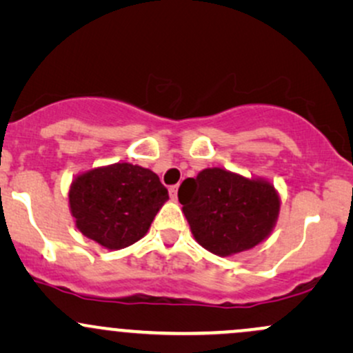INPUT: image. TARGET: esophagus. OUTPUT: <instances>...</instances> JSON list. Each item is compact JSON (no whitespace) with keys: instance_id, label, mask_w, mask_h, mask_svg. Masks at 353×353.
I'll return each instance as SVG.
<instances>
[{"instance_id":"34e87169","label":"esophagus","mask_w":353,"mask_h":353,"mask_svg":"<svg viewBox=\"0 0 353 353\" xmlns=\"http://www.w3.org/2000/svg\"><path fill=\"white\" fill-rule=\"evenodd\" d=\"M177 189H179V185H171V188H169V194H171V197L174 201L177 199Z\"/></svg>"}]
</instances>
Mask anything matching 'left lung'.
I'll list each match as a JSON object with an SVG mask.
<instances>
[{"mask_svg":"<svg viewBox=\"0 0 353 353\" xmlns=\"http://www.w3.org/2000/svg\"><path fill=\"white\" fill-rule=\"evenodd\" d=\"M177 197L196 241L221 257L261 244L272 232L281 209L270 182L221 168L182 181Z\"/></svg>","mask_w":353,"mask_h":353,"instance_id":"obj_1","label":"left lung"}]
</instances>
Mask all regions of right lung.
Segmentation results:
<instances>
[{
  "instance_id": "add662e5",
  "label": "right lung",
  "mask_w": 353,
  "mask_h": 353,
  "mask_svg": "<svg viewBox=\"0 0 353 353\" xmlns=\"http://www.w3.org/2000/svg\"><path fill=\"white\" fill-rule=\"evenodd\" d=\"M168 199L157 174L129 163L91 169L76 177L70 189L76 228L111 250L144 237Z\"/></svg>"
}]
</instances>
